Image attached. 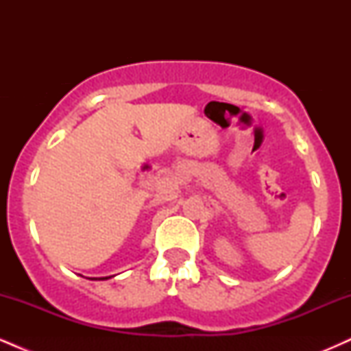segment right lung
<instances>
[{
	"instance_id": "add662e5",
	"label": "right lung",
	"mask_w": 351,
	"mask_h": 351,
	"mask_svg": "<svg viewBox=\"0 0 351 351\" xmlns=\"http://www.w3.org/2000/svg\"><path fill=\"white\" fill-rule=\"evenodd\" d=\"M106 279H108V277H102V279H100V280H106Z\"/></svg>"
}]
</instances>
